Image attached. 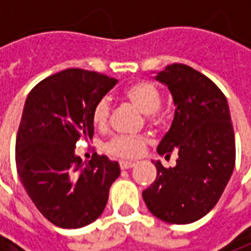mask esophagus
Here are the masks:
<instances>
[{
  "label": "esophagus",
  "instance_id": "obj_1",
  "mask_svg": "<svg viewBox=\"0 0 251 251\" xmlns=\"http://www.w3.org/2000/svg\"><path fill=\"white\" fill-rule=\"evenodd\" d=\"M134 165H136V164L133 163V161H121L120 163L121 169H130L133 168Z\"/></svg>",
  "mask_w": 251,
  "mask_h": 251
}]
</instances>
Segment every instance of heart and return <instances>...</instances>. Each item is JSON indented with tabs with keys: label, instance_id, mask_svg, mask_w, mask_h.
<instances>
[{
	"label": "heart",
	"instance_id": "b5f03b06",
	"mask_svg": "<svg viewBox=\"0 0 251 251\" xmlns=\"http://www.w3.org/2000/svg\"><path fill=\"white\" fill-rule=\"evenodd\" d=\"M125 97L137 109L141 110L144 114H153L156 113L161 103V95L158 88L151 82L140 80L126 87ZM110 114V102L107 98L99 99L94 106L91 120L95 127L103 129L107 125ZM148 140L145 137L133 136H118L114 137L106 145V151L110 154H114L121 158L137 157L141 153L142 148L147 145Z\"/></svg>",
	"mask_w": 251,
	"mask_h": 251
}]
</instances>
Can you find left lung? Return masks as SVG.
Here are the masks:
<instances>
[{"label":"left lung","instance_id":"obj_1","mask_svg":"<svg viewBox=\"0 0 251 251\" xmlns=\"http://www.w3.org/2000/svg\"><path fill=\"white\" fill-rule=\"evenodd\" d=\"M154 79L167 86L174 121L157 148L160 156L177 153L174 168H157L154 183L142 192L153 215L187 225L208 214L226 188L235 165V141L226 97L215 83L185 64H169Z\"/></svg>","mask_w":251,"mask_h":251}]
</instances>
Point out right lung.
I'll list each match as a JSON object with an SVG mask.
<instances>
[{
  "label": "right lung",
  "mask_w": 251,
  "mask_h": 251,
  "mask_svg": "<svg viewBox=\"0 0 251 251\" xmlns=\"http://www.w3.org/2000/svg\"><path fill=\"white\" fill-rule=\"evenodd\" d=\"M118 80L68 68L41 80L25 100L16 138L17 174L37 210L55 226L79 228L103 212L120 164L106 156L88 163L75 154L91 140L94 106Z\"/></svg>",
  "instance_id": "1"
}]
</instances>
